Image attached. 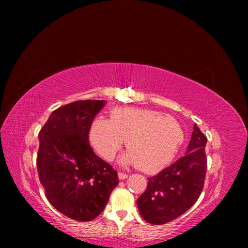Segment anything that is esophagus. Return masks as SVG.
Masks as SVG:
<instances>
[{"mask_svg":"<svg viewBox=\"0 0 248 248\" xmlns=\"http://www.w3.org/2000/svg\"><path fill=\"white\" fill-rule=\"evenodd\" d=\"M118 177H119V179H120V180H124V179H126L127 177H128V175L125 174V172L119 171V172H118Z\"/></svg>","mask_w":248,"mask_h":248,"instance_id":"1","label":"esophagus"}]
</instances>
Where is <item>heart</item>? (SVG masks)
Here are the masks:
<instances>
[{
  "instance_id": "b5f03b06",
  "label": "heart",
  "mask_w": 248,
  "mask_h": 248,
  "mask_svg": "<svg viewBox=\"0 0 248 248\" xmlns=\"http://www.w3.org/2000/svg\"><path fill=\"white\" fill-rule=\"evenodd\" d=\"M89 138L97 153L107 160L114 158L126 140L129 150L121 162L139 164L141 170L153 174L174 158L184 132L171 116L147 108H117L110 110L109 120H93Z\"/></svg>"
}]
</instances>
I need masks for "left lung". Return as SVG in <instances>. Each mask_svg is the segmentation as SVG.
<instances>
[{
  "instance_id": "obj_1",
  "label": "left lung",
  "mask_w": 248,
  "mask_h": 248,
  "mask_svg": "<svg viewBox=\"0 0 248 248\" xmlns=\"http://www.w3.org/2000/svg\"><path fill=\"white\" fill-rule=\"evenodd\" d=\"M207 138L197 124L184 156L148 178L146 191L138 199L140 216L151 224H164L185 213L200 197L207 169Z\"/></svg>"
}]
</instances>
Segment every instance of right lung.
<instances>
[{"instance_id": "obj_1", "label": "right lung", "mask_w": 248, "mask_h": 248, "mask_svg": "<svg viewBox=\"0 0 248 248\" xmlns=\"http://www.w3.org/2000/svg\"><path fill=\"white\" fill-rule=\"evenodd\" d=\"M106 100H80L50 114L39 132L37 169L46 197L71 219L90 221L107 206L117 171L90 146L89 132Z\"/></svg>"}]
</instances>
